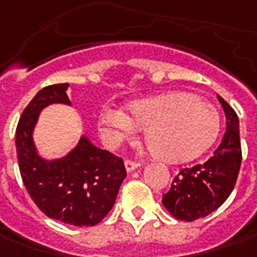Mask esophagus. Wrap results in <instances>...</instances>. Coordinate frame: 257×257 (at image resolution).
<instances>
[{"instance_id": "esophagus-1", "label": "esophagus", "mask_w": 257, "mask_h": 257, "mask_svg": "<svg viewBox=\"0 0 257 257\" xmlns=\"http://www.w3.org/2000/svg\"><path fill=\"white\" fill-rule=\"evenodd\" d=\"M138 166H139V162H137V161H132V159H126V161H125V168H126L128 172L137 169Z\"/></svg>"}]
</instances>
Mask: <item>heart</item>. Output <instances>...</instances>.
<instances>
[{
    "label": "heart",
    "mask_w": 257,
    "mask_h": 257,
    "mask_svg": "<svg viewBox=\"0 0 257 257\" xmlns=\"http://www.w3.org/2000/svg\"><path fill=\"white\" fill-rule=\"evenodd\" d=\"M129 115L106 108L99 115V131L108 144L131 138L144 129L152 155L165 162H186L202 155L216 141L220 118L216 108L188 92H169L132 102Z\"/></svg>",
    "instance_id": "heart-1"
}]
</instances>
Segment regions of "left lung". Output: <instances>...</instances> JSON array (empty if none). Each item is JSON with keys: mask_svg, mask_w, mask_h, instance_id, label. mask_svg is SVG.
I'll use <instances>...</instances> for the list:
<instances>
[{"mask_svg": "<svg viewBox=\"0 0 257 257\" xmlns=\"http://www.w3.org/2000/svg\"><path fill=\"white\" fill-rule=\"evenodd\" d=\"M226 115V132L213 156L205 164L183 168L173 178L162 203L173 217L192 222L208 216L232 193L242 162L239 119L233 108L217 95Z\"/></svg>", "mask_w": 257, "mask_h": 257, "instance_id": "8db88e82", "label": "left lung"}]
</instances>
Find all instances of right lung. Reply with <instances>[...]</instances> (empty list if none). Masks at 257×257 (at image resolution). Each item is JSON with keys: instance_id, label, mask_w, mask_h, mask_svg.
I'll use <instances>...</instances> for the list:
<instances>
[{"instance_id": "1", "label": "right lung", "mask_w": 257, "mask_h": 257, "mask_svg": "<svg viewBox=\"0 0 257 257\" xmlns=\"http://www.w3.org/2000/svg\"><path fill=\"white\" fill-rule=\"evenodd\" d=\"M69 84L48 85L27 105L15 131L18 166L24 186L35 205L51 219L74 226H95L111 210L126 169L119 156L81 138L76 148L58 161L35 152L32 129L49 103H71Z\"/></svg>"}]
</instances>
